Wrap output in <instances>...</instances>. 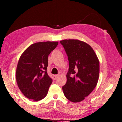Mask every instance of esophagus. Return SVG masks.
<instances>
[{"label":"esophagus","mask_w":122,"mask_h":122,"mask_svg":"<svg viewBox=\"0 0 122 122\" xmlns=\"http://www.w3.org/2000/svg\"><path fill=\"white\" fill-rule=\"evenodd\" d=\"M58 76H59V75H54V80L57 79V77H58Z\"/></svg>","instance_id":"1"}]
</instances>
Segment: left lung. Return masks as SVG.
Instances as JSON below:
<instances>
[{
	"instance_id": "obj_1",
	"label": "left lung",
	"mask_w": 122,
	"mask_h": 122,
	"mask_svg": "<svg viewBox=\"0 0 122 122\" xmlns=\"http://www.w3.org/2000/svg\"><path fill=\"white\" fill-rule=\"evenodd\" d=\"M69 61L67 82L62 86L66 98L79 102L96 87L100 73V63L93 49L86 43L74 39L60 41Z\"/></svg>"
}]
</instances>
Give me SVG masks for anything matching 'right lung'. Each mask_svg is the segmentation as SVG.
<instances>
[{
  "instance_id": "obj_1",
  "label": "right lung",
  "mask_w": 122,
  "mask_h": 122,
  "mask_svg": "<svg viewBox=\"0 0 122 122\" xmlns=\"http://www.w3.org/2000/svg\"><path fill=\"white\" fill-rule=\"evenodd\" d=\"M58 42H40L30 45L20 56L16 71L18 87L24 96L38 101L46 96L53 80L47 72L49 54Z\"/></svg>"
}]
</instances>
